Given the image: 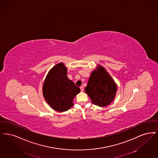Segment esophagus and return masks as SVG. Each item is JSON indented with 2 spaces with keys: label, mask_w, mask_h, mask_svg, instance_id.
Here are the masks:
<instances>
[{
  "label": "esophagus",
  "mask_w": 158,
  "mask_h": 158,
  "mask_svg": "<svg viewBox=\"0 0 158 158\" xmlns=\"http://www.w3.org/2000/svg\"><path fill=\"white\" fill-rule=\"evenodd\" d=\"M80 89H81V91L82 92V91H84V87H83L82 86H81V87H80Z\"/></svg>",
  "instance_id": "esophagus-1"
}]
</instances>
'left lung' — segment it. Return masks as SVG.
Instances as JSON below:
<instances>
[{
	"mask_svg": "<svg viewBox=\"0 0 158 158\" xmlns=\"http://www.w3.org/2000/svg\"><path fill=\"white\" fill-rule=\"evenodd\" d=\"M117 90L116 83L105 68L98 64L85 88L91 102L99 107H106L114 100Z\"/></svg>",
	"mask_w": 158,
	"mask_h": 158,
	"instance_id": "obj_1",
	"label": "left lung"
}]
</instances>
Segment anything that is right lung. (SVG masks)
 I'll return each instance as SVG.
<instances>
[{"instance_id": "add662e5", "label": "right lung", "mask_w": 158, "mask_h": 158, "mask_svg": "<svg viewBox=\"0 0 158 158\" xmlns=\"http://www.w3.org/2000/svg\"><path fill=\"white\" fill-rule=\"evenodd\" d=\"M67 69L63 62L54 65L48 72L42 86L44 97L54 110L63 112L73 106V100L80 89L69 80Z\"/></svg>"}]
</instances>
